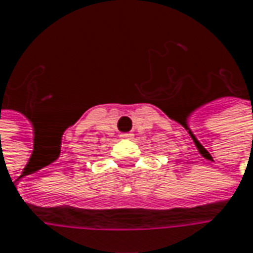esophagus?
<instances>
[{
    "mask_svg": "<svg viewBox=\"0 0 253 253\" xmlns=\"http://www.w3.org/2000/svg\"><path fill=\"white\" fill-rule=\"evenodd\" d=\"M120 137H122V138H131V137H133V134H131V133H122V134H120Z\"/></svg>",
    "mask_w": 253,
    "mask_h": 253,
    "instance_id": "1",
    "label": "esophagus"
}]
</instances>
